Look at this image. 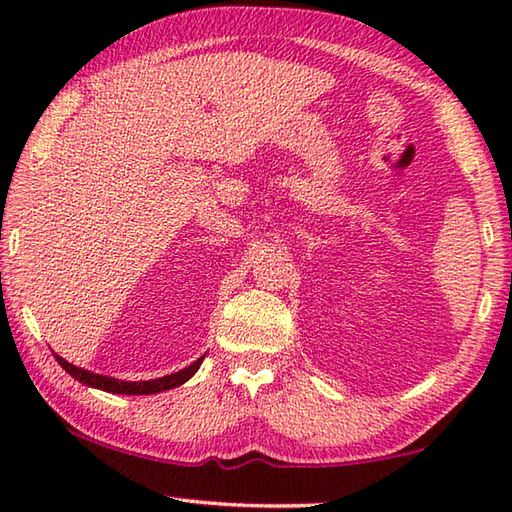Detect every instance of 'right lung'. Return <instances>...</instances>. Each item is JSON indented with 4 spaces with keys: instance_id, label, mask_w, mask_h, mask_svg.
Instances as JSON below:
<instances>
[{
    "instance_id": "obj_1",
    "label": "right lung",
    "mask_w": 512,
    "mask_h": 512,
    "mask_svg": "<svg viewBox=\"0 0 512 512\" xmlns=\"http://www.w3.org/2000/svg\"><path fill=\"white\" fill-rule=\"evenodd\" d=\"M57 358L59 365L68 372L72 378L79 380L83 385H90L94 389H103V391H110V394H125V396H147V394H158V391H165V389H173L182 383H187V380L198 372V367L202 365L204 356L198 358V361L191 363L189 367L180 369L176 374H169V376H162V378H154V380H138V383H129V380H118V378H110V376H103V374H92L88 369H81L72 363L65 361V358L54 354Z\"/></svg>"
}]
</instances>
